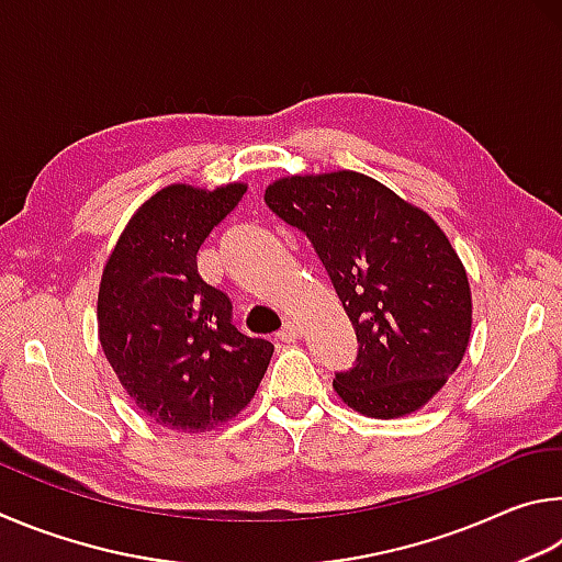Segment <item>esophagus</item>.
I'll return each instance as SVG.
<instances>
[{"label": "esophagus", "mask_w": 562, "mask_h": 562, "mask_svg": "<svg viewBox=\"0 0 562 562\" xmlns=\"http://www.w3.org/2000/svg\"><path fill=\"white\" fill-rule=\"evenodd\" d=\"M303 336V333H301V328L296 326V323H286V326H283L281 330H279V336H276V338H279L281 342H293V340H299Z\"/></svg>", "instance_id": "34e87169"}]
</instances>
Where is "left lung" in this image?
Returning a JSON list of instances; mask_svg holds the SVG:
<instances>
[{
	"instance_id": "8db88e82",
	"label": "left lung",
	"mask_w": 562,
	"mask_h": 562,
	"mask_svg": "<svg viewBox=\"0 0 562 562\" xmlns=\"http://www.w3.org/2000/svg\"><path fill=\"white\" fill-rule=\"evenodd\" d=\"M266 204L318 251L358 336L333 390L375 419L412 415L447 385L471 336V286L441 226L372 177L289 175Z\"/></svg>"
}]
</instances>
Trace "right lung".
<instances>
[{
  "label": "right lung",
  "instance_id": "right-lung-1",
  "mask_svg": "<svg viewBox=\"0 0 562 562\" xmlns=\"http://www.w3.org/2000/svg\"><path fill=\"white\" fill-rule=\"evenodd\" d=\"M246 192L167 184L137 206L98 289V340L145 417L200 435L249 405L273 346L232 326L226 293L196 273V251Z\"/></svg>",
  "mask_w": 562,
  "mask_h": 562
}]
</instances>
